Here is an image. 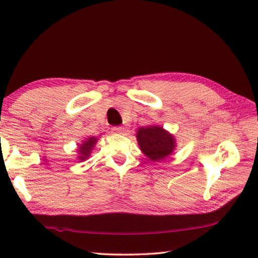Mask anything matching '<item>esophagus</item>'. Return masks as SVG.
<instances>
[{"mask_svg": "<svg viewBox=\"0 0 258 258\" xmlns=\"http://www.w3.org/2000/svg\"><path fill=\"white\" fill-rule=\"evenodd\" d=\"M111 130H112V132L116 133V134H121V133L124 132L123 126H113Z\"/></svg>", "mask_w": 258, "mask_h": 258, "instance_id": "obj_1", "label": "esophagus"}]
</instances>
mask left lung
Returning <instances> with one entry per match:
<instances>
[{
  "instance_id": "8db88e82",
  "label": "left lung",
  "mask_w": 258,
  "mask_h": 258,
  "mask_svg": "<svg viewBox=\"0 0 258 258\" xmlns=\"http://www.w3.org/2000/svg\"><path fill=\"white\" fill-rule=\"evenodd\" d=\"M137 140L141 151L152 161H160L172 155L175 149V139L160 126L140 127Z\"/></svg>"
}]
</instances>
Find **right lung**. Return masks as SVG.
I'll return each instance as SVG.
<instances>
[{"label": "right lung", "mask_w": 258, "mask_h": 258, "mask_svg": "<svg viewBox=\"0 0 258 258\" xmlns=\"http://www.w3.org/2000/svg\"><path fill=\"white\" fill-rule=\"evenodd\" d=\"M97 140L98 138L95 137H90L89 139H86V141H83L82 145L78 147V159L80 160H85L90 157L91 152H92L93 148L95 146V143H97Z\"/></svg>", "instance_id": "right-lung-1"}]
</instances>
